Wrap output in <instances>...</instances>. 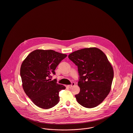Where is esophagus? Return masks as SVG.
<instances>
[{"instance_id":"obj_1","label":"esophagus","mask_w":133,"mask_h":133,"mask_svg":"<svg viewBox=\"0 0 133 133\" xmlns=\"http://www.w3.org/2000/svg\"><path fill=\"white\" fill-rule=\"evenodd\" d=\"M75 83H72V84H71V85H68V86L69 87V88H71V87H72V86H75Z\"/></svg>"}]
</instances>
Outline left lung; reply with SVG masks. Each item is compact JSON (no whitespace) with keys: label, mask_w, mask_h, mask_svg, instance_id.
Here are the masks:
<instances>
[{"label":"left lung","mask_w":133,"mask_h":133,"mask_svg":"<svg viewBox=\"0 0 133 133\" xmlns=\"http://www.w3.org/2000/svg\"><path fill=\"white\" fill-rule=\"evenodd\" d=\"M78 66L80 92L75 95L77 102L86 108L96 107L109 93L114 78L112 66L99 48L90 47L74 51L68 56Z\"/></svg>","instance_id":"8db88e82"}]
</instances>
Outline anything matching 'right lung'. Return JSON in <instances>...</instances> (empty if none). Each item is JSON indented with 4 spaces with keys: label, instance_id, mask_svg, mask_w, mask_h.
Masks as SVG:
<instances>
[{
    "label": "right lung",
    "instance_id": "right-lung-1",
    "mask_svg": "<svg viewBox=\"0 0 133 133\" xmlns=\"http://www.w3.org/2000/svg\"><path fill=\"white\" fill-rule=\"evenodd\" d=\"M66 56L53 50L36 49L22 62L20 75L23 88L36 106L49 109L59 102V92L65 87L50 78Z\"/></svg>",
    "mask_w": 133,
    "mask_h": 133
}]
</instances>
